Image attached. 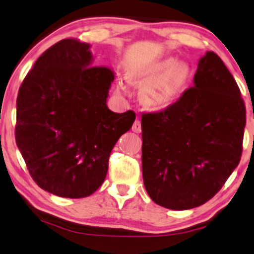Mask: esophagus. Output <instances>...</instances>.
<instances>
[{"mask_svg": "<svg viewBox=\"0 0 254 254\" xmlns=\"http://www.w3.org/2000/svg\"><path fill=\"white\" fill-rule=\"evenodd\" d=\"M132 130L134 133H140L141 132V122L140 120H135L134 121L133 126H132Z\"/></svg>", "mask_w": 254, "mask_h": 254, "instance_id": "1", "label": "esophagus"}]
</instances>
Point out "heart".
I'll use <instances>...</instances> for the list:
<instances>
[{
    "label": "heart",
    "mask_w": 254,
    "mask_h": 254,
    "mask_svg": "<svg viewBox=\"0 0 254 254\" xmlns=\"http://www.w3.org/2000/svg\"><path fill=\"white\" fill-rule=\"evenodd\" d=\"M167 60L154 65L151 69L153 77L145 84L142 95L151 106H161L171 101L186 80V70L181 65H174Z\"/></svg>",
    "instance_id": "heart-1"
}]
</instances>
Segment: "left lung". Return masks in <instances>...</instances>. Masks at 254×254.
<instances>
[{
  "label": "left lung",
  "mask_w": 254,
  "mask_h": 254,
  "mask_svg": "<svg viewBox=\"0 0 254 254\" xmlns=\"http://www.w3.org/2000/svg\"><path fill=\"white\" fill-rule=\"evenodd\" d=\"M193 81L174 103L141 117L146 190L175 211L213 198L243 153L245 103L223 60L206 53Z\"/></svg>",
  "instance_id": "left-lung-1"
}]
</instances>
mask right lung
Here are the masks:
<instances>
[{
  "label": "right lung",
  "mask_w": 254,
  "mask_h": 254,
  "mask_svg": "<svg viewBox=\"0 0 254 254\" xmlns=\"http://www.w3.org/2000/svg\"><path fill=\"white\" fill-rule=\"evenodd\" d=\"M114 71L93 67L89 45L59 41L28 71L16 100L15 139L33 180L62 198L101 186L113 147L135 113L108 109Z\"/></svg>",
  "instance_id": "obj_1"
}]
</instances>
